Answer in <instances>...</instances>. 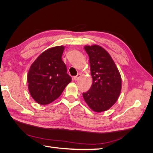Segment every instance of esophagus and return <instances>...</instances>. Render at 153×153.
I'll list each match as a JSON object with an SVG mask.
<instances>
[{
    "mask_svg": "<svg viewBox=\"0 0 153 153\" xmlns=\"http://www.w3.org/2000/svg\"><path fill=\"white\" fill-rule=\"evenodd\" d=\"M80 77V74H78L77 75H76V76H75L73 77V79L75 80H77Z\"/></svg>",
    "mask_w": 153,
    "mask_h": 153,
    "instance_id": "34e87169",
    "label": "esophagus"
}]
</instances>
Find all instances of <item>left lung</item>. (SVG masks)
<instances>
[{"mask_svg": "<svg viewBox=\"0 0 153 153\" xmlns=\"http://www.w3.org/2000/svg\"><path fill=\"white\" fill-rule=\"evenodd\" d=\"M89 55L92 84L83 93L88 106L96 112L107 110L118 100L121 91V76L112 58L99 45L85 46Z\"/></svg>", "mask_w": 153, "mask_h": 153, "instance_id": "left-lung-1", "label": "left lung"}]
</instances>
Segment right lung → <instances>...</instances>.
I'll return each instance as SVG.
<instances>
[{
	"label": "right lung",
	"mask_w": 153,
	"mask_h": 153,
	"mask_svg": "<svg viewBox=\"0 0 153 153\" xmlns=\"http://www.w3.org/2000/svg\"><path fill=\"white\" fill-rule=\"evenodd\" d=\"M64 46L45 50L32 63L27 75L30 94L37 103L47 105L61 96L71 81L62 61Z\"/></svg>",
	"instance_id": "1"
}]
</instances>
